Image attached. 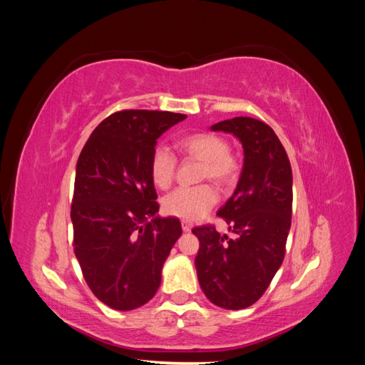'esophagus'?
I'll return each instance as SVG.
<instances>
[{
    "label": "esophagus",
    "instance_id": "esophagus-1",
    "mask_svg": "<svg viewBox=\"0 0 365 365\" xmlns=\"http://www.w3.org/2000/svg\"><path fill=\"white\" fill-rule=\"evenodd\" d=\"M181 227L185 233H189V231L192 230V222H189V220H181Z\"/></svg>",
    "mask_w": 365,
    "mask_h": 365
}]
</instances>
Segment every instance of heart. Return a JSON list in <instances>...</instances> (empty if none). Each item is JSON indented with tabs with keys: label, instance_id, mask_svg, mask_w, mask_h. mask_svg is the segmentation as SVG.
Segmentation results:
<instances>
[{
	"label": "heart",
	"instance_id": "heart-1",
	"mask_svg": "<svg viewBox=\"0 0 365 365\" xmlns=\"http://www.w3.org/2000/svg\"><path fill=\"white\" fill-rule=\"evenodd\" d=\"M180 149L185 155L202 161L201 176L225 184L235 178L239 163L228 149L225 138L210 132L187 135L180 141ZM176 172V157L168 146H158L150 157V178L158 189H168L173 182ZM217 192L212 184L195 187H178L163 197L165 215L196 220L202 217L217 202Z\"/></svg>",
	"mask_w": 365,
	"mask_h": 365
}]
</instances>
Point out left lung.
I'll use <instances>...</instances> for the list:
<instances>
[{
    "instance_id": "8db88e82",
    "label": "left lung",
    "mask_w": 365,
    "mask_h": 365,
    "mask_svg": "<svg viewBox=\"0 0 365 365\" xmlns=\"http://www.w3.org/2000/svg\"><path fill=\"white\" fill-rule=\"evenodd\" d=\"M233 134L244 168L233 196L220 207L235 237L196 227L197 280L213 304L237 311L256 303L282 267L292 216V170L275 132L260 120L235 117L210 128Z\"/></svg>"
}]
</instances>
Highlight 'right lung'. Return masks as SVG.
Returning <instances> with one entry per match:
<instances>
[{"label": "right lung", "mask_w": 365, "mask_h": 365, "mask_svg": "<svg viewBox=\"0 0 365 365\" xmlns=\"http://www.w3.org/2000/svg\"><path fill=\"white\" fill-rule=\"evenodd\" d=\"M187 115L125 109L106 117L76 165L71 220L74 254L93 294L115 311L146 304L182 233L180 219L157 216L150 178L157 140Z\"/></svg>", "instance_id": "add662e5"}]
</instances>
